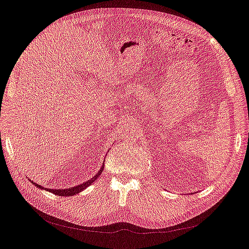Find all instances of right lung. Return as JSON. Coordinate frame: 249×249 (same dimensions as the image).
<instances>
[{"label": "right lung", "mask_w": 249, "mask_h": 249, "mask_svg": "<svg viewBox=\"0 0 249 249\" xmlns=\"http://www.w3.org/2000/svg\"><path fill=\"white\" fill-rule=\"evenodd\" d=\"M104 165H105V161H104ZM104 165L102 166V168H101V170L96 173V174L91 178V179H89V180H88L86 182H84V183H82V184H80V185H77V186H75V187H70V188H65V189H51V188H45V187H42V186H40V185H38V184H36V182H34V181H31V183H34V185H36L37 188H39V189H42V190H47V191H49V192H52V193H53L55 194V196H74V194H76V193H79V192H81L82 190H84L86 187H89V186H90L92 183L98 179V177L101 175V173L103 172V169L105 168L104 167Z\"/></svg>", "instance_id": "obj_1"}]
</instances>
